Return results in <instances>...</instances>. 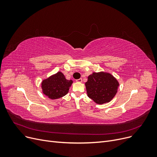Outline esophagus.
Returning a JSON list of instances; mask_svg holds the SVG:
<instances>
[{
	"label": "esophagus",
	"instance_id": "1",
	"mask_svg": "<svg viewBox=\"0 0 157 157\" xmlns=\"http://www.w3.org/2000/svg\"><path fill=\"white\" fill-rule=\"evenodd\" d=\"M76 81H77V82H78V83L82 82V79H81V78H79V79H76Z\"/></svg>",
	"mask_w": 157,
	"mask_h": 157
}]
</instances>
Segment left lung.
<instances>
[{
  "label": "left lung",
  "mask_w": 157,
  "mask_h": 157,
  "mask_svg": "<svg viewBox=\"0 0 157 157\" xmlns=\"http://www.w3.org/2000/svg\"><path fill=\"white\" fill-rule=\"evenodd\" d=\"M88 98L98 104L110 101L117 92L119 83L112 75L105 72H94L85 83Z\"/></svg>",
  "instance_id": "left-lung-1"
}]
</instances>
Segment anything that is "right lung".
Returning a JSON list of instances; mask_svg holds the SVG:
<instances>
[{
  "label": "right lung",
  "mask_w": 157,
  "mask_h": 157,
  "mask_svg": "<svg viewBox=\"0 0 157 157\" xmlns=\"http://www.w3.org/2000/svg\"><path fill=\"white\" fill-rule=\"evenodd\" d=\"M72 83V80L65 79L62 72H58L42 83L43 92L50 99H56L65 95Z\"/></svg>",
  "instance_id": "add662e5"
}]
</instances>
